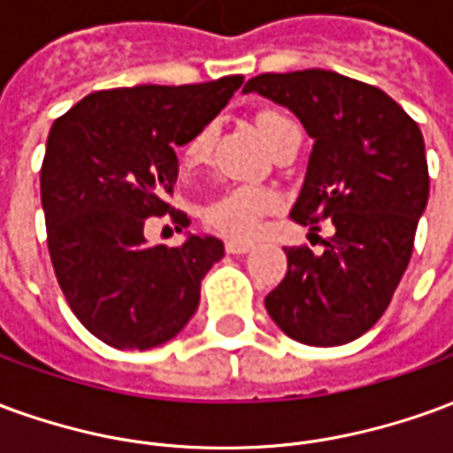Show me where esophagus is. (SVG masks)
Wrapping results in <instances>:
<instances>
[{
	"mask_svg": "<svg viewBox=\"0 0 453 453\" xmlns=\"http://www.w3.org/2000/svg\"><path fill=\"white\" fill-rule=\"evenodd\" d=\"M252 242H247V240H235V237H230V240H226V250L230 252V255H245V252H250L252 250Z\"/></svg>",
	"mask_w": 453,
	"mask_h": 453,
	"instance_id": "1",
	"label": "esophagus"
}]
</instances>
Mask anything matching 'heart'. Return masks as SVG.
Wrapping results in <instances>:
<instances>
[{
  "instance_id": "heart-1",
  "label": "heart",
  "mask_w": 453,
  "mask_h": 453,
  "mask_svg": "<svg viewBox=\"0 0 453 453\" xmlns=\"http://www.w3.org/2000/svg\"><path fill=\"white\" fill-rule=\"evenodd\" d=\"M257 128L262 133V138L269 145V150L276 148V142L281 140L286 130L294 128V123L281 116L279 111L265 109V111L257 113ZM216 142V126L206 123L187 140V145L181 150V157L187 167H198L211 157V150ZM276 208V196L266 188L257 187H235L227 188L223 194H218L213 201H208L201 218L208 227H213L218 233H226V235L235 237H247L255 233L259 218L274 211Z\"/></svg>"
}]
</instances>
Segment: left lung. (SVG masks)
Instances as JSON below:
<instances>
[{
  "mask_svg": "<svg viewBox=\"0 0 453 453\" xmlns=\"http://www.w3.org/2000/svg\"><path fill=\"white\" fill-rule=\"evenodd\" d=\"M242 92L303 123L315 142L291 218L334 226L320 255L286 247L288 272L266 313L296 342L347 344L379 323L408 269L429 196L422 133L379 87L330 70L257 74Z\"/></svg>",
  "mask_w": 453,
  "mask_h": 453,
  "instance_id": "left-lung-1",
  "label": "left lung"
}]
</instances>
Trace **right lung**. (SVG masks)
I'll return each mask as SVG.
<instances>
[{
  "label": "right lung",
  "mask_w": 453,
  "mask_h": 453,
  "mask_svg": "<svg viewBox=\"0 0 453 453\" xmlns=\"http://www.w3.org/2000/svg\"><path fill=\"white\" fill-rule=\"evenodd\" d=\"M242 80L94 92L50 128L41 167L48 252L77 320L116 349H150L181 333L201 279L226 255L213 235L167 247L148 245L142 230L165 213L188 226L167 203L174 150L226 109Z\"/></svg>",
  "instance_id": "add662e5"
}]
</instances>
